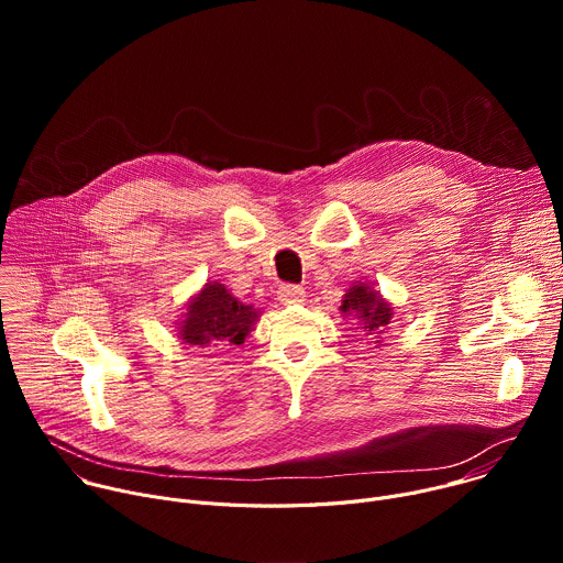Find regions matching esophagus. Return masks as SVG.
<instances>
[{
    "label": "esophagus",
    "mask_w": 563,
    "mask_h": 563,
    "mask_svg": "<svg viewBox=\"0 0 563 563\" xmlns=\"http://www.w3.org/2000/svg\"><path fill=\"white\" fill-rule=\"evenodd\" d=\"M278 300L283 305H302L305 302V289L298 285H283L278 289Z\"/></svg>",
    "instance_id": "obj_1"
}]
</instances>
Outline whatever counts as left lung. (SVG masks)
Here are the masks:
<instances>
[{"instance_id":"1","label":"left lung","mask_w":563,"mask_h":563,"mask_svg":"<svg viewBox=\"0 0 563 563\" xmlns=\"http://www.w3.org/2000/svg\"><path fill=\"white\" fill-rule=\"evenodd\" d=\"M341 311L343 316H352L354 320H358V330L365 332V336H372L374 343H380L378 339L383 330L391 323V305L367 283H354L347 289Z\"/></svg>"}]
</instances>
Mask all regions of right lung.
I'll return each mask as SVG.
<instances>
[{
	"label": "right lung",
	"mask_w": 563,
	"mask_h": 563,
	"mask_svg": "<svg viewBox=\"0 0 563 563\" xmlns=\"http://www.w3.org/2000/svg\"><path fill=\"white\" fill-rule=\"evenodd\" d=\"M261 311L254 305L240 302L220 283H207L183 313L178 339L198 347H233L243 345Z\"/></svg>",
	"instance_id": "add662e5"
}]
</instances>
